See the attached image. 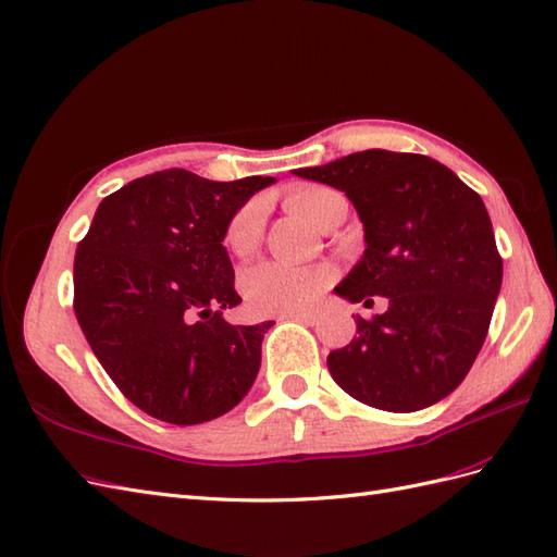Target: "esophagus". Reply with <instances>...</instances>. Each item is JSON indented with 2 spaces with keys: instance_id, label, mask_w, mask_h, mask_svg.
Instances as JSON below:
<instances>
[{
  "instance_id": "obj_1",
  "label": "esophagus",
  "mask_w": 557,
  "mask_h": 557,
  "mask_svg": "<svg viewBox=\"0 0 557 557\" xmlns=\"http://www.w3.org/2000/svg\"><path fill=\"white\" fill-rule=\"evenodd\" d=\"M288 319H293V321H297V323L313 325L315 321H319V313H315V311H297V313H290Z\"/></svg>"
}]
</instances>
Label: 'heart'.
<instances>
[{"label": "heart", "mask_w": 557, "mask_h": 557, "mask_svg": "<svg viewBox=\"0 0 557 557\" xmlns=\"http://www.w3.org/2000/svg\"><path fill=\"white\" fill-rule=\"evenodd\" d=\"M337 197L339 194L327 187H297L285 197V208L305 218L313 227H321L330 203ZM262 224V206L258 201L246 203L232 218L227 234H224V246L236 258H248L260 244ZM333 278L335 269L330 264L295 267L283 262H260L242 276V293L255 313H290L309 307L333 283Z\"/></svg>", "instance_id": "obj_1"}]
</instances>
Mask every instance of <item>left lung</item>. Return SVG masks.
Returning a JSON list of instances; mask_svg holds the SVG:
<instances>
[{"mask_svg": "<svg viewBox=\"0 0 557 557\" xmlns=\"http://www.w3.org/2000/svg\"><path fill=\"white\" fill-rule=\"evenodd\" d=\"M347 194L363 222V258L335 293L388 309L356 315V337L330 351L327 370L347 394L386 412H417L463 382L487 337L502 290V258L487 208L424 154L366 149L297 169Z\"/></svg>", "mask_w": 557, "mask_h": 557, "instance_id": "left-lung-1", "label": "left lung"}]
</instances>
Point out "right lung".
<instances>
[{"mask_svg": "<svg viewBox=\"0 0 557 557\" xmlns=\"http://www.w3.org/2000/svg\"><path fill=\"white\" fill-rule=\"evenodd\" d=\"M272 183H215L183 169L145 175L100 201L77 246L74 313L84 335L122 394L161 422L222 417L258 377L274 321H224L242 297L222 242Z\"/></svg>", "mask_w": 557, "mask_h": 557, "instance_id": "1", "label": "right lung"}]
</instances>
